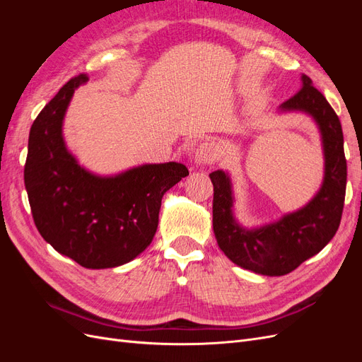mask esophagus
<instances>
[{
    "label": "esophagus",
    "mask_w": 362,
    "mask_h": 362,
    "mask_svg": "<svg viewBox=\"0 0 362 362\" xmlns=\"http://www.w3.org/2000/svg\"><path fill=\"white\" fill-rule=\"evenodd\" d=\"M218 156H221L218 145L211 140H205L198 148H196L194 161L199 164H213L218 160Z\"/></svg>",
    "instance_id": "34e87169"
}]
</instances>
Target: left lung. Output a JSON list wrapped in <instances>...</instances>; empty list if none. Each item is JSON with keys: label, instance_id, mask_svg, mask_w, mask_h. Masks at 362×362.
Segmentation results:
<instances>
[{"label": "left lung", "instance_id": "obj_1", "mask_svg": "<svg viewBox=\"0 0 362 362\" xmlns=\"http://www.w3.org/2000/svg\"><path fill=\"white\" fill-rule=\"evenodd\" d=\"M300 89L281 105L282 110L310 113L319 124L325 148V181L315 198L302 210L255 231L240 228L231 213L233 194L222 170L210 173L214 187L213 229L218 247L237 266L267 276L298 269L331 242L341 222L347 163L339 117L310 76L302 75Z\"/></svg>", "mask_w": 362, "mask_h": 362}]
</instances>
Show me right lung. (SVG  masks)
I'll return each mask as SVG.
<instances>
[{"label": "right lung", "instance_id": "right-lung-1", "mask_svg": "<svg viewBox=\"0 0 362 362\" xmlns=\"http://www.w3.org/2000/svg\"><path fill=\"white\" fill-rule=\"evenodd\" d=\"M87 80L86 74L74 76L35 119L24 182L43 240L86 269H108L151 245L163 194L189 170L172 161L100 178L80 168L64 146L62 122L74 90Z\"/></svg>", "mask_w": 362, "mask_h": 362}]
</instances>
